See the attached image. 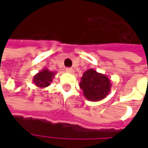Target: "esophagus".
<instances>
[{"label": "esophagus", "instance_id": "obj_1", "mask_svg": "<svg viewBox=\"0 0 148 148\" xmlns=\"http://www.w3.org/2000/svg\"><path fill=\"white\" fill-rule=\"evenodd\" d=\"M66 71L68 72V73H72L73 72V69L70 68V67H67V68H66Z\"/></svg>", "mask_w": 148, "mask_h": 148}]
</instances>
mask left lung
Instances as JSON below:
<instances>
[{
	"label": "left lung",
	"mask_w": 148,
	"mask_h": 148,
	"mask_svg": "<svg viewBox=\"0 0 148 148\" xmlns=\"http://www.w3.org/2000/svg\"><path fill=\"white\" fill-rule=\"evenodd\" d=\"M111 82L105 74L94 69H89L83 73L80 82V88L83 90L85 98L90 101H99L110 93Z\"/></svg>",
	"instance_id": "1"
}]
</instances>
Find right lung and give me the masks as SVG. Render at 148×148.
I'll list each match as a JSON object with an SVG mask.
<instances>
[{
    "label": "right lung",
    "instance_id": "add662e5",
    "mask_svg": "<svg viewBox=\"0 0 148 148\" xmlns=\"http://www.w3.org/2000/svg\"><path fill=\"white\" fill-rule=\"evenodd\" d=\"M55 75L56 72L49 71L48 68H43V70L38 71L36 75L34 76L33 82L39 88H45L50 86Z\"/></svg>",
    "mask_w": 148,
    "mask_h": 148
}]
</instances>
